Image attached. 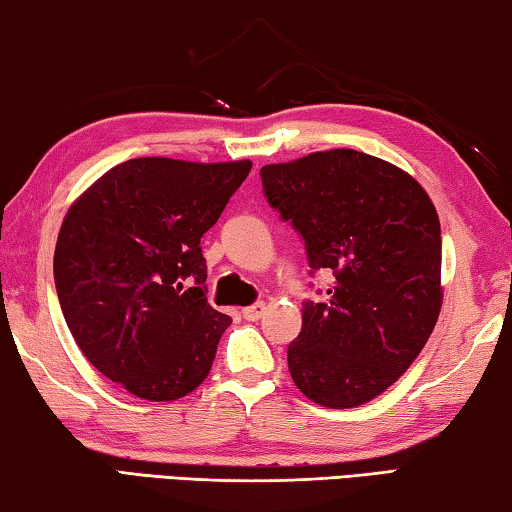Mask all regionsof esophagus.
<instances>
[{
    "label": "esophagus",
    "mask_w": 512,
    "mask_h": 512,
    "mask_svg": "<svg viewBox=\"0 0 512 512\" xmlns=\"http://www.w3.org/2000/svg\"><path fill=\"white\" fill-rule=\"evenodd\" d=\"M264 309H266L264 302H255V305L244 307V311H241V314H244L246 320H259V318L264 316Z\"/></svg>",
    "instance_id": "esophagus-1"
}]
</instances>
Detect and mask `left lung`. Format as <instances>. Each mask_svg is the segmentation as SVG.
Returning a JSON list of instances; mask_svg holds the SVG:
<instances>
[{"instance_id":"left-lung-1","label":"left lung","mask_w":512,"mask_h":512,"mask_svg":"<svg viewBox=\"0 0 512 512\" xmlns=\"http://www.w3.org/2000/svg\"><path fill=\"white\" fill-rule=\"evenodd\" d=\"M259 176L268 205L305 239L311 273L336 277L325 302L302 305L293 381L327 409L375 400L418 357L443 305L436 207L409 173L354 149Z\"/></svg>"}]
</instances>
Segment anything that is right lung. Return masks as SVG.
<instances>
[{
  "mask_svg": "<svg viewBox=\"0 0 512 512\" xmlns=\"http://www.w3.org/2000/svg\"><path fill=\"white\" fill-rule=\"evenodd\" d=\"M250 167L135 158L69 207L54 253L60 309L92 366L135 397L178 400L210 375L232 318L207 305L201 237Z\"/></svg>",
  "mask_w": 512,
  "mask_h": 512,
  "instance_id": "obj_1",
  "label": "right lung"
}]
</instances>
